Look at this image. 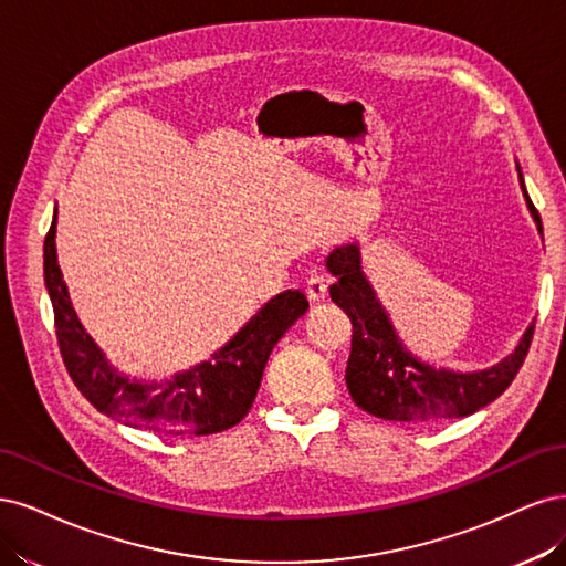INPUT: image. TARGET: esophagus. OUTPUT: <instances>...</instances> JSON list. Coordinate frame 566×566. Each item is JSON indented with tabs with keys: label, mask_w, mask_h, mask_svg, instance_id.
<instances>
[{
	"label": "esophagus",
	"mask_w": 566,
	"mask_h": 566,
	"mask_svg": "<svg viewBox=\"0 0 566 566\" xmlns=\"http://www.w3.org/2000/svg\"><path fill=\"white\" fill-rule=\"evenodd\" d=\"M305 296L310 303L317 305V303L326 301V296H329V284L324 282V277H317V275L310 277L305 284Z\"/></svg>",
	"instance_id": "esophagus-1"
}]
</instances>
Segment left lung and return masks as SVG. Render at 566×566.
<instances>
[{
	"instance_id": "1",
	"label": "left lung",
	"mask_w": 566,
	"mask_h": 566,
	"mask_svg": "<svg viewBox=\"0 0 566 566\" xmlns=\"http://www.w3.org/2000/svg\"><path fill=\"white\" fill-rule=\"evenodd\" d=\"M520 171V164H517ZM520 188L532 211L538 232L543 234L541 216L526 195L520 171ZM326 268L338 280L332 284V301L353 322V348L345 382L353 402L376 418L402 423H432L442 418H461L480 411L517 376L534 336V324L526 326L515 350L499 364L482 371L437 369L413 357L376 298L367 275L361 272L359 244L336 247Z\"/></svg>"
}]
</instances>
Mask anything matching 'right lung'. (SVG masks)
Wrapping results in <instances>:
<instances>
[{"label": "right lung", "instance_id": "add662e5", "mask_svg": "<svg viewBox=\"0 0 566 566\" xmlns=\"http://www.w3.org/2000/svg\"><path fill=\"white\" fill-rule=\"evenodd\" d=\"M44 282L59 348L77 390L115 421L164 434L199 437L240 423L256 399L272 348L307 310L301 291L289 289L270 298L209 361L171 380L145 382L119 374L77 319L59 268L56 216L44 240Z\"/></svg>", "mask_w": 566, "mask_h": 566}]
</instances>
